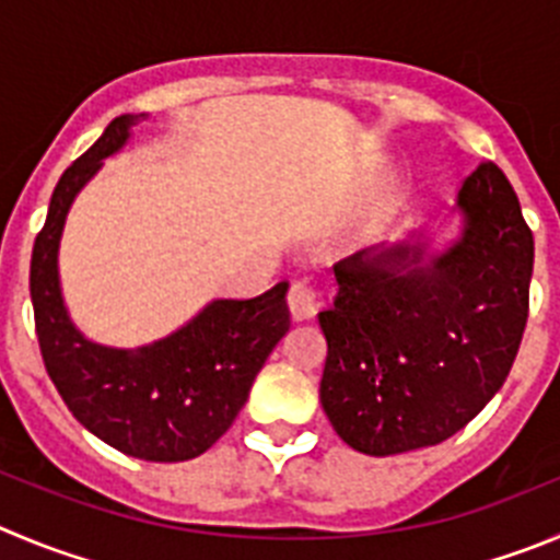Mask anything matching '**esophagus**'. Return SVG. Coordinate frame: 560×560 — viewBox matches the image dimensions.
<instances>
[{
  "label": "esophagus",
  "mask_w": 560,
  "mask_h": 560,
  "mask_svg": "<svg viewBox=\"0 0 560 560\" xmlns=\"http://www.w3.org/2000/svg\"><path fill=\"white\" fill-rule=\"evenodd\" d=\"M320 290H317L312 281H295L290 287V295H287V304L295 320H306V317H315V312L320 310Z\"/></svg>",
  "instance_id": "esophagus-1"
}]
</instances>
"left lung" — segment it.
<instances>
[{
    "label": "left lung",
    "mask_w": 560,
    "mask_h": 560,
    "mask_svg": "<svg viewBox=\"0 0 560 560\" xmlns=\"http://www.w3.org/2000/svg\"><path fill=\"white\" fill-rule=\"evenodd\" d=\"M462 240L428 268L420 245L359 254L337 268L320 312L328 357L320 404L368 456L439 445L509 378L530 310L533 232L494 162L464 179Z\"/></svg>",
    "instance_id": "obj_1"
}]
</instances>
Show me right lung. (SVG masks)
<instances>
[{"label": "right lung", "mask_w": 560, "mask_h": 560, "mask_svg": "<svg viewBox=\"0 0 560 560\" xmlns=\"http://www.w3.org/2000/svg\"><path fill=\"white\" fill-rule=\"evenodd\" d=\"M135 121L132 115L115 118L51 192L30 265L35 334L51 384L88 431L127 456L187 462L237 420L256 373L290 328V284L279 281L245 301H212L185 328L138 351L102 348L71 326L57 281L62 223L104 156L127 143Z\"/></svg>", "instance_id": "right-lung-1"}]
</instances>
